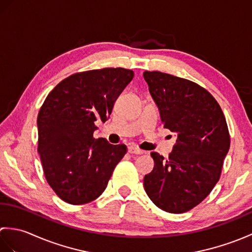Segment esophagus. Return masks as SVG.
<instances>
[{"mask_svg": "<svg viewBox=\"0 0 252 252\" xmlns=\"http://www.w3.org/2000/svg\"><path fill=\"white\" fill-rule=\"evenodd\" d=\"M127 152L132 155H143L144 154L143 151H141L140 148H137L135 146H130L129 148H127Z\"/></svg>", "mask_w": 252, "mask_h": 252, "instance_id": "34e87169", "label": "esophagus"}]
</instances>
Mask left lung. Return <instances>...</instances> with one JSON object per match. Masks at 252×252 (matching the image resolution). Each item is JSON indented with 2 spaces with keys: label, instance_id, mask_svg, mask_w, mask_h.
<instances>
[{
  "label": "left lung",
  "instance_id": "obj_1",
  "mask_svg": "<svg viewBox=\"0 0 252 252\" xmlns=\"http://www.w3.org/2000/svg\"><path fill=\"white\" fill-rule=\"evenodd\" d=\"M143 76L163 127L178 135L168 160L151 154L155 164L144 178V189L164 211H189L220 179L231 144L225 117L216 98L195 82L160 71Z\"/></svg>",
  "mask_w": 252,
  "mask_h": 252
}]
</instances>
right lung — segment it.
<instances>
[{
    "label": "right lung",
    "mask_w": 252,
    "mask_h": 252,
    "mask_svg": "<svg viewBox=\"0 0 252 252\" xmlns=\"http://www.w3.org/2000/svg\"><path fill=\"white\" fill-rule=\"evenodd\" d=\"M134 72L103 68L73 73L47 95L37 115V152L47 183L71 205L99 197L116 165L126 154L123 144L93 137L95 121L105 122Z\"/></svg>",
    "instance_id": "1"
}]
</instances>
